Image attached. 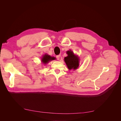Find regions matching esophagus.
<instances>
[{"mask_svg":"<svg viewBox=\"0 0 121 121\" xmlns=\"http://www.w3.org/2000/svg\"><path fill=\"white\" fill-rule=\"evenodd\" d=\"M56 58H57V60H59V59H60V55H57L56 56Z\"/></svg>","mask_w":121,"mask_h":121,"instance_id":"34e87169","label":"esophagus"}]
</instances>
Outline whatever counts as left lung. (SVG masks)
Masks as SVG:
<instances>
[{"mask_svg":"<svg viewBox=\"0 0 121 121\" xmlns=\"http://www.w3.org/2000/svg\"><path fill=\"white\" fill-rule=\"evenodd\" d=\"M68 56L65 57L64 61L69 69H77L79 66V58L75 55L71 50L67 52Z\"/></svg>","mask_w":121,"mask_h":121,"instance_id":"left-lung-1","label":"left lung"}]
</instances>
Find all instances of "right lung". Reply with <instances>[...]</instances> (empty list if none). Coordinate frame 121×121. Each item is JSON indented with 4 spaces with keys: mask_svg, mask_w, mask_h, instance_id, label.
I'll list each match as a JSON object with an SVG mask.
<instances>
[{
    "mask_svg": "<svg viewBox=\"0 0 121 121\" xmlns=\"http://www.w3.org/2000/svg\"><path fill=\"white\" fill-rule=\"evenodd\" d=\"M54 57H51L50 55H48L46 54L45 55H44L42 59V61L43 63V64H47L49 61L52 60L54 59Z\"/></svg>",
    "mask_w": 121,
    "mask_h": 121,
    "instance_id": "right-lung-1",
    "label": "right lung"
}]
</instances>
